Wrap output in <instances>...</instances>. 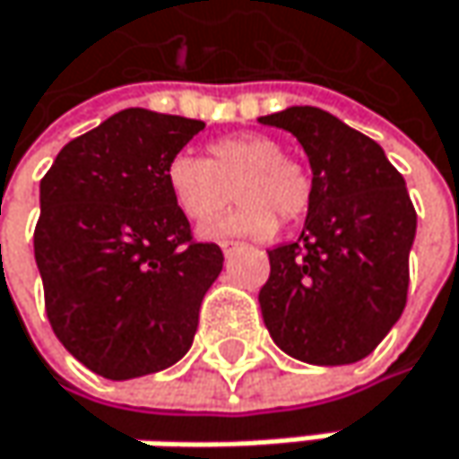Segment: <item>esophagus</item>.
Segmentation results:
<instances>
[{
	"instance_id": "obj_1",
	"label": "esophagus",
	"mask_w": 459,
	"mask_h": 459,
	"mask_svg": "<svg viewBox=\"0 0 459 459\" xmlns=\"http://www.w3.org/2000/svg\"><path fill=\"white\" fill-rule=\"evenodd\" d=\"M219 246H221V251H224V256H232V254H238V251L243 248L240 243H232V240H221Z\"/></svg>"
}]
</instances>
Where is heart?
I'll use <instances>...</instances> for the list:
<instances>
[{"label":"heart","mask_w":459,"mask_h":459,"mask_svg":"<svg viewBox=\"0 0 459 459\" xmlns=\"http://www.w3.org/2000/svg\"><path fill=\"white\" fill-rule=\"evenodd\" d=\"M208 158L177 152L166 166L174 203L190 221L213 219L232 193L240 205L203 227L205 238H266L280 221H296L309 211L312 174L266 134H230L208 144Z\"/></svg>","instance_id":"1"}]
</instances>
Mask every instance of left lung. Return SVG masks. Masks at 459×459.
<instances>
[{
    "label": "left lung",
    "instance_id": "8db88e82",
    "mask_svg": "<svg viewBox=\"0 0 459 459\" xmlns=\"http://www.w3.org/2000/svg\"><path fill=\"white\" fill-rule=\"evenodd\" d=\"M258 121L290 132L315 174L299 243L269 251L264 325L293 359L359 362L407 304L418 213L404 177L380 144L327 110L296 105Z\"/></svg>",
    "mask_w": 459,
    "mask_h": 459
}]
</instances>
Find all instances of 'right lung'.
Returning <instances> with one entry per match:
<instances>
[{
    "label": "right lung",
    "mask_w": 459,
    "mask_h": 459,
    "mask_svg": "<svg viewBox=\"0 0 459 459\" xmlns=\"http://www.w3.org/2000/svg\"><path fill=\"white\" fill-rule=\"evenodd\" d=\"M203 121L126 108L65 144L39 187L33 256L57 341L91 373L129 380L179 362L221 272L166 182Z\"/></svg>",
    "instance_id": "1"
}]
</instances>
